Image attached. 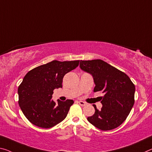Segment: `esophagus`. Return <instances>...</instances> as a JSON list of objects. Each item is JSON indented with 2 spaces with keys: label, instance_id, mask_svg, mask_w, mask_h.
Masks as SVG:
<instances>
[{
  "label": "esophagus",
  "instance_id": "34e87169",
  "mask_svg": "<svg viewBox=\"0 0 152 152\" xmlns=\"http://www.w3.org/2000/svg\"><path fill=\"white\" fill-rule=\"evenodd\" d=\"M78 103L81 105V106H85L86 105V103L83 102V101H78Z\"/></svg>",
  "mask_w": 152,
  "mask_h": 152
}]
</instances>
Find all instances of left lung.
Returning <instances> with one entry per match:
<instances>
[{"instance_id": "1", "label": "left lung", "mask_w": 152, "mask_h": 152, "mask_svg": "<svg viewBox=\"0 0 152 152\" xmlns=\"http://www.w3.org/2000/svg\"><path fill=\"white\" fill-rule=\"evenodd\" d=\"M82 70L93 76L94 92L102 91V107L87 118L88 121L102 131L117 128L126 119L134 103L135 86L129 77L101 59L80 61Z\"/></svg>"}]
</instances>
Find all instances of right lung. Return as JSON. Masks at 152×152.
I'll return each instance as SVG.
<instances>
[{
    "instance_id": "1",
    "label": "right lung",
    "mask_w": 152,
    "mask_h": 152,
    "mask_svg": "<svg viewBox=\"0 0 152 152\" xmlns=\"http://www.w3.org/2000/svg\"><path fill=\"white\" fill-rule=\"evenodd\" d=\"M79 61H53L35 67L24 76L18 87L19 105L31 123L49 129L66 118L74 101L52 100L55 88H62L65 74L78 66Z\"/></svg>"
}]
</instances>
